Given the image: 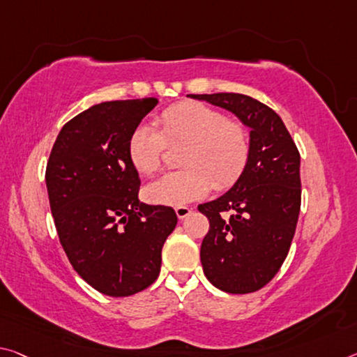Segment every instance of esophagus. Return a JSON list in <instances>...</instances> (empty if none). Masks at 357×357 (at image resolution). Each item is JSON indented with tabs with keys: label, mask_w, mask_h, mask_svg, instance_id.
Masks as SVG:
<instances>
[{
	"label": "esophagus",
	"mask_w": 357,
	"mask_h": 357,
	"mask_svg": "<svg viewBox=\"0 0 357 357\" xmlns=\"http://www.w3.org/2000/svg\"><path fill=\"white\" fill-rule=\"evenodd\" d=\"M174 211H176V216H178V219H185L189 216V214L192 213V208H189V206H178L176 209H174Z\"/></svg>",
	"instance_id": "1"
}]
</instances>
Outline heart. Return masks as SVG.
<instances>
[{"label": "heart", "instance_id": "heart-1", "mask_svg": "<svg viewBox=\"0 0 357 357\" xmlns=\"http://www.w3.org/2000/svg\"><path fill=\"white\" fill-rule=\"evenodd\" d=\"M158 132L141 123L130 133L127 155L141 174L162 165L165 144L185 146L179 154L183 169L168 173L146 188L148 200L179 206L205 197L211 185L225 189L240 178L250 158V137L238 122L200 101H183L157 117Z\"/></svg>", "mask_w": 357, "mask_h": 357}]
</instances>
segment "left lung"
Masks as SVG:
<instances>
[{
    "instance_id": "obj_1",
    "label": "left lung",
    "mask_w": 357,
    "mask_h": 357,
    "mask_svg": "<svg viewBox=\"0 0 357 357\" xmlns=\"http://www.w3.org/2000/svg\"><path fill=\"white\" fill-rule=\"evenodd\" d=\"M224 107L250 132V158L231 189L199 205L209 220L200 259L205 276L230 294L259 291L278 273L301 213V154L281 117L248 95H192Z\"/></svg>"
}]
</instances>
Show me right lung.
<instances>
[{
  "label": "right lung",
  "instance_id": "obj_1",
  "mask_svg": "<svg viewBox=\"0 0 357 357\" xmlns=\"http://www.w3.org/2000/svg\"><path fill=\"white\" fill-rule=\"evenodd\" d=\"M157 98L105 101L65 123L46 168L56 234L73 268L111 297L157 280L162 248L176 227L173 208L138 200L139 176L127 155L130 133Z\"/></svg>",
  "mask_w": 357,
  "mask_h": 357
}]
</instances>
